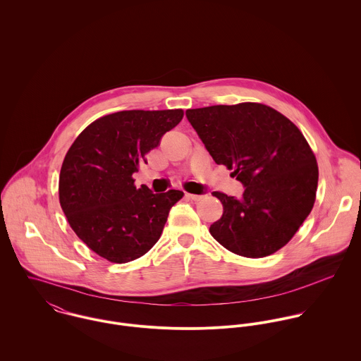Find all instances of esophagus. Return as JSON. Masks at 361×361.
Segmentation results:
<instances>
[{
	"instance_id": "1",
	"label": "esophagus",
	"mask_w": 361,
	"mask_h": 361,
	"mask_svg": "<svg viewBox=\"0 0 361 361\" xmlns=\"http://www.w3.org/2000/svg\"><path fill=\"white\" fill-rule=\"evenodd\" d=\"M186 197H188V199H190V200H193V202H200L204 196H202V195H192V193H186Z\"/></svg>"
}]
</instances>
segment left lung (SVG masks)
Masks as SVG:
<instances>
[{
  "label": "left lung",
  "mask_w": 361,
  "mask_h": 361,
  "mask_svg": "<svg viewBox=\"0 0 361 361\" xmlns=\"http://www.w3.org/2000/svg\"><path fill=\"white\" fill-rule=\"evenodd\" d=\"M186 116L218 165L243 183L240 199L221 192L222 216L212 238L242 257L282 249L315 202L318 165L300 129L276 109L259 103L188 109Z\"/></svg>",
  "instance_id": "8db88e82"
}]
</instances>
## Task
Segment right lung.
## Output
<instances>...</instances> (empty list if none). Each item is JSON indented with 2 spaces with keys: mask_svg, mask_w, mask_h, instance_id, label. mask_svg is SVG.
<instances>
[{
  "mask_svg": "<svg viewBox=\"0 0 361 361\" xmlns=\"http://www.w3.org/2000/svg\"><path fill=\"white\" fill-rule=\"evenodd\" d=\"M183 118V109L119 111L92 122L72 143L59 173V204L96 255L123 264L159 239L180 190L154 195L136 188L133 172Z\"/></svg>",
  "mask_w": 361,
  "mask_h": 361,
  "instance_id": "1",
  "label": "right lung"
}]
</instances>
